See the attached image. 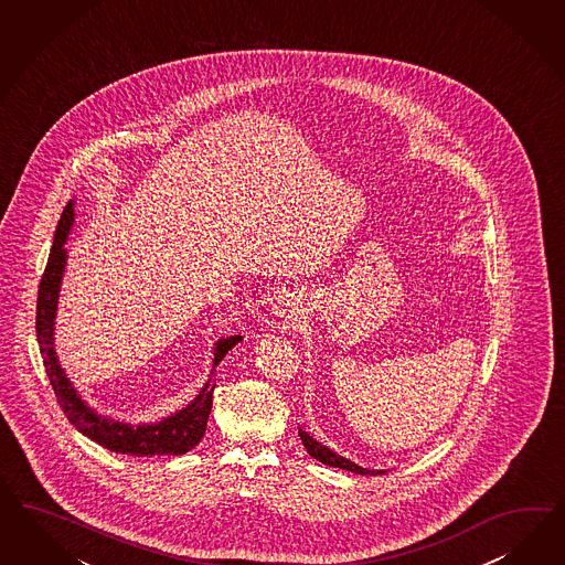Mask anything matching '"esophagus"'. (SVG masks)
Masks as SVG:
<instances>
[{"label":"esophagus","instance_id":"obj_1","mask_svg":"<svg viewBox=\"0 0 565 565\" xmlns=\"http://www.w3.org/2000/svg\"><path fill=\"white\" fill-rule=\"evenodd\" d=\"M275 316L282 318V320H292L297 313H295V307L287 303V301H278V306H275Z\"/></svg>","mask_w":565,"mask_h":565}]
</instances>
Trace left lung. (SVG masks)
<instances>
[{
  "instance_id": "1",
  "label": "left lung",
  "mask_w": 565,
  "mask_h": 565,
  "mask_svg": "<svg viewBox=\"0 0 565 565\" xmlns=\"http://www.w3.org/2000/svg\"><path fill=\"white\" fill-rule=\"evenodd\" d=\"M299 437H301V441H303V446H306L307 454H309L311 458L320 460L326 467L342 468V470H351V472H356V475H382V472H386V470H370V468L359 467L355 462H351L349 458L340 456L337 451L330 450L328 446L320 444L318 439H313V437L309 436L307 431H303L301 427H299Z\"/></svg>"
}]
</instances>
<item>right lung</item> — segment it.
Listing matches in <instances>:
<instances>
[{"label": "right lung", "instance_id": "add662e5", "mask_svg": "<svg viewBox=\"0 0 565 565\" xmlns=\"http://www.w3.org/2000/svg\"><path fill=\"white\" fill-rule=\"evenodd\" d=\"M74 216H76L74 202H70L55 228V239H53V247L39 285V297H36V340L41 347V355H43V363H45L51 387L55 392V398L70 423L81 434L90 437L107 450L129 454L138 458L162 456V454H173V456L185 454L200 444V439L206 431L210 408H212V392L216 386L214 382L216 365L225 359L226 353L242 340V337H226L214 344V359H212L209 382L200 390V394L195 396L192 404H188L175 415L157 423H140V425L98 415L95 408H90L82 401L76 387L72 386V382L67 380L53 344L57 299H60L65 258H67L64 245L74 225Z\"/></svg>", "mask_w": 565, "mask_h": 565}]
</instances>
